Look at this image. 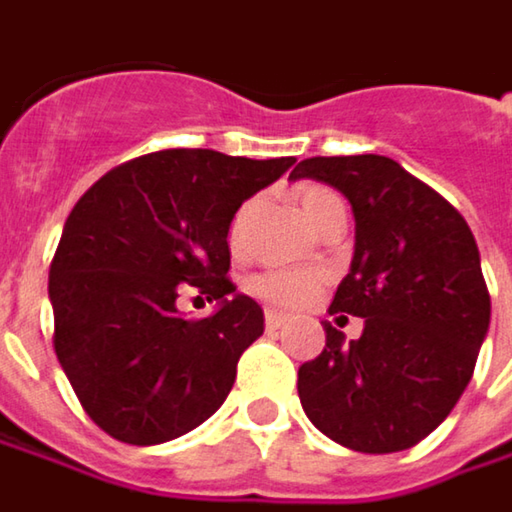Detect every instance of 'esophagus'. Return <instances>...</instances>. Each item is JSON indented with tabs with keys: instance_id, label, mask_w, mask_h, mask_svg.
Listing matches in <instances>:
<instances>
[{
	"instance_id": "34e87169",
	"label": "esophagus",
	"mask_w": 512,
	"mask_h": 512,
	"mask_svg": "<svg viewBox=\"0 0 512 512\" xmlns=\"http://www.w3.org/2000/svg\"><path fill=\"white\" fill-rule=\"evenodd\" d=\"M266 330H281L286 324L284 313H278V310H266Z\"/></svg>"
}]
</instances>
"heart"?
I'll return each instance as SVG.
<instances>
[{
    "instance_id": "b5f03b06",
    "label": "heart",
    "mask_w": 512,
    "mask_h": 512,
    "mask_svg": "<svg viewBox=\"0 0 512 512\" xmlns=\"http://www.w3.org/2000/svg\"><path fill=\"white\" fill-rule=\"evenodd\" d=\"M298 202H301V211L307 214V220L318 231L345 223V202L327 185H301ZM257 208H260V196H252L231 214L226 240L234 255H243L249 246ZM321 289H324V275L316 269H272V272L255 275L249 281V292L278 310H298V307L310 304Z\"/></svg>"
}]
</instances>
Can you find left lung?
<instances>
[{
  "mask_svg": "<svg viewBox=\"0 0 512 512\" xmlns=\"http://www.w3.org/2000/svg\"><path fill=\"white\" fill-rule=\"evenodd\" d=\"M304 176L353 208L356 252L330 313L365 318V330L345 345L324 324L327 345L298 368L301 406L353 452H403L449 417L487 336L475 237L452 202L388 156H313L289 173Z\"/></svg>",
  "mask_w": 512,
  "mask_h": 512,
  "instance_id": "obj_1",
  "label": "left lung"
}]
</instances>
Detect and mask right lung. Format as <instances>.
Instances as JSON below:
<instances>
[{
  "label": "right lung",
  "instance_id": "add662e5",
  "mask_svg": "<svg viewBox=\"0 0 512 512\" xmlns=\"http://www.w3.org/2000/svg\"><path fill=\"white\" fill-rule=\"evenodd\" d=\"M292 162L159 150L112 167L77 199L48 269L54 353L106 435L156 446L223 406L263 333V310L228 278V223ZM185 291L221 310L185 319L175 310Z\"/></svg>",
  "mask_w": 512,
  "mask_h": 512
}]
</instances>
